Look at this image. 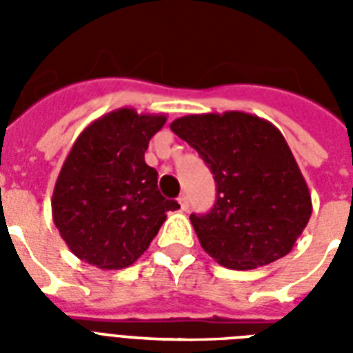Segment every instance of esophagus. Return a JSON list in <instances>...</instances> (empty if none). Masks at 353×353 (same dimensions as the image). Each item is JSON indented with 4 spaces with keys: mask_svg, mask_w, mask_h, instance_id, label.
Returning a JSON list of instances; mask_svg holds the SVG:
<instances>
[{
    "mask_svg": "<svg viewBox=\"0 0 353 353\" xmlns=\"http://www.w3.org/2000/svg\"><path fill=\"white\" fill-rule=\"evenodd\" d=\"M177 203H179V210H187L188 209V198H187V196H181V198L177 199Z\"/></svg>",
    "mask_w": 353,
    "mask_h": 353,
    "instance_id": "esophagus-1",
    "label": "esophagus"
}]
</instances>
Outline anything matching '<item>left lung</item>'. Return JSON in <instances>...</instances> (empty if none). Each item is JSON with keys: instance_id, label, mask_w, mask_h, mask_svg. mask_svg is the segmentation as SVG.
<instances>
[{"instance_id": "8db88e82", "label": "left lung", "mask_w": 353, "mask_h": 353, "mask_svg": "<svg viewBox=\"0 0 353 353\" xmlns=\"http://www.w3.org/2000/svg\"><path fill=\"white\" fill-rule=\"evenodd\" d=\"M170 130L214 176V209L190 216L205 252L238 271L285 256L310 221L312 194L279 128L225 112L179 117Z\"/></svg>"}]
</instances>
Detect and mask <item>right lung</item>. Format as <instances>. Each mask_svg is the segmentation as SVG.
I'll return each mask as SVG.
<instances>
[{
    "label": "right lung",
    "instance_id": "obj_1",
    "mask_svg": "<svg viewBox=\"0 0 353 353\" xmlns=\"http://www.w3.org/2000/svg\"><path fill=\"white\" fill-rule=\"evenodd\" d=\"M163 113L121 108L82 130L52 190V221L74 256L99 269L130 268L159 232L177 201L157 190L144 163Z\"/></svg>",
    "mask_w": 353,
    "mask_h": 353
}]
</instances>
